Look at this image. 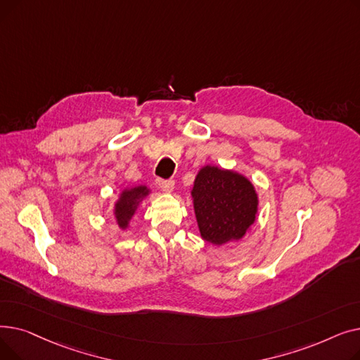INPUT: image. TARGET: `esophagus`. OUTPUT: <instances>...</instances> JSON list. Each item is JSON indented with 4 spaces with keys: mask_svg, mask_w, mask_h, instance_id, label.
Returning a JSON list of instances; mask_svg holds the SVG:
<instances>
[{
    "mask_svg": "<svg viewBox=\"0 0 360 360\" xmlns=\"http://www.w3.org/2000/svg\"><path fill=\"white\" fill-rule=\"evenodd\" d=\"M158 185L162 191L165 193H172L175 182L172 179H158Z\"/></svg>",
    "mask_w": 360,
    "mask_h": 360,
    "instance_id": "34e87169",
    "label": "esophagus"
}]
</instances>
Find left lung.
<instances>
[{
    "label": "left lung",
    "instance_id": "1",
    "mask_svg": "<svg viewBox=\"0 0 360 360\" xmlns=\"http://www.w3.org/2000/svg\"><path fill=\"white\" fill-rule=\"evenodd\" d=\"M191 195L201 238L214 245L242 239L257 219L255 188L235 170L202 166Z\"/></svg>",
    "mask_w": 360,
    "mask_h": 360
}]
</instances>
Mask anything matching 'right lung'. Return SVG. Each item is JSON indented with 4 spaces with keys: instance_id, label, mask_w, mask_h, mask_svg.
Returning <instances> with one entry per match:
<instances>
[{
    "instance_id": "add662e5",
    "label": "right lung",
    "mask_w": 360,
    "mask_h": 360,
    "mask_svg": "<svg viewBox=\"0 0 360 360\" xmlns=\"http://www.w3.org/2000/svg\"><path fill=\"white\" fill-rule=\"evenodd\" d=\"M150 190L146 185L125 188L120 194V198L115 202V209H113V214H115L117 223L121 229L128 228L129 220L136 214L141 200L146 198Z\"/></svg>"
}]
</instances>
